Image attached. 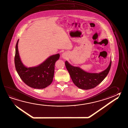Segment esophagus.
I'll use <instances>...</instances> for the list:
<instances>
[{
  "label": "esophagus",
  "instance_id": "obj_1",
  "mask_svg": "<svg viewBox=\"0 0 128 128\" xmlns=\"http://www.w3.org/2000/svg\"><path fill=\"white\" fill-rule=\"evenodd\" d=\"M66 55H67V54L66 53L63 52V54H62V58H66L67 56Z\"/></svg>",
  "mask_w": 128,
  "mask_h": 128
}]
</instances>
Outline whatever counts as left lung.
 Instances as JSON below:
<instances>
[{"label": "left lung", "instance_id": "1", "mask_svg": "<svg viewBox=\"0 0 128 128\" xmlns=\"http://www.w3.org/2000/svg\"><path fill=\"white\" fill-rule=\"evenodd\" d=\"M112 64V59L108 68L100 73H90L78 66H74L66 61L65 65L69 73L72 80L77 87L88 90L96 87L107 76Z\"/></svg>", "mask_w": 128, "mask_h": 128}]
</instances>
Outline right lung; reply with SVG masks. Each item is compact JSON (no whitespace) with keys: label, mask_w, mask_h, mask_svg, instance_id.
I'll return each mask as SVG.
<instances>
[{"label":"right lung","mask_w":128,"mask_h":128,"mask_svg":"<svg viewBox=\"0 0 128 128\" xmlns=\"http://www.w3.org/2000/svg\"><path fill=\"white\" fill-rule=\"evenodd\" d=\"M18 40L16 44L14 59L16 70L22 80L30 87L43 89L52 83L54 78L55 64L60 54L48 57L45 61L36 66L27 67L23 64L18 52Z\"/></svg>","instance_id":"1"}]
</instances>
